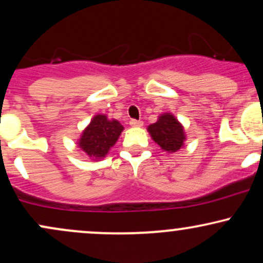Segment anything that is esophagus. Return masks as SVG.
<instances>
[{
	"mask_svg": "<svg viewBox=\"0 0 263 263\" xmlns=\"http://www.w3.org/2000/svg\"><path fill=\"white\" fill-rule=\"evenodd\" d=\"M129 125H131L132 127H141V126L143 125V122L137 121V120H131V121H129Z\"/></svg>",
	"mask_w": 263,
	"mask_h": 263,
	"instance_id": "esophagus-1",
	"label": "esophagus"
}]
</instances>
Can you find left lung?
I'll list each match as a JSON object with an SVG mask.
<instances>
[{
    "mask_svg": "<svg viewBox=\"0 0 263 263\" xmlns=\"http://www.w3.org/2000/svg\"><path fill=\"white\" fill-rule=\"evenodd\" d=\"M147 129L152 140L165 152H177L184 146L185 134L182 123L170 112L162 114Z\"/></svg>",
    "mask_w": 263,
    "mask_h": 263,
    "instance_id": "left-lung-1",
    "label": "left lung"
}]
</instances>
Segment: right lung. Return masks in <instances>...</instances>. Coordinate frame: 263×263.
Listing matches in <instances>:
<instances>
[{
    "mask_svg": "<svg viewBox=\"0 0 263 263\" xmlns=\"http://www.w3.org/2000/svg\"><path fill=\"white\" fill-rule=\"evenodd\" d=\"M123 126L117 120H108L106 115H96L81 134L78 146L90 158L101 159L119 140Z\"/></svg>",
    "mask_w": 263,
    "mask_h": 263,
    "instance_id": "obj_1",
    "label": "right lung"
}]
</instances>
